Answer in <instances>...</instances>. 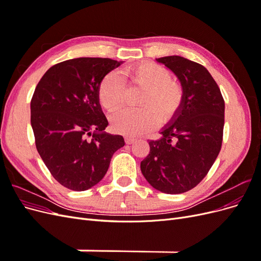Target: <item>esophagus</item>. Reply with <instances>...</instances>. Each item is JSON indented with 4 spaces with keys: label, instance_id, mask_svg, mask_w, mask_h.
Returning a JSON list of instances; mask_svg holds the SVG:
<instances>
[{
    "label": "esophagus",
    "instance_id": "34e87169",
    "mask_svg": "<svg viewBox=\"0 0 261 261\" xmlns=\"http://www.w3.org/2000/svg\"><path fill=\"white\" fill-rule=\"evenodd\" d=\"M135 140H136V138L130 137V136H126L125 137V143L127 144V145H132L133 143H135Z\"/></svg>",
    "mask_w": 261,
    "mask_h": 261
}]
</instances>
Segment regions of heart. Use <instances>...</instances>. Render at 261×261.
<instances>
[{"mask_svg":"<svg viewBox=\"0 0 261 261\" xmlns=\"http://www.w3.org/2000/svg\"><path fill=\"white\" fill-rule=\"evenodd\" d=\"M133 86L144 88L137 109H126L112 116L113 129L122 135L138 136L152 129L159 121L167 123L174 118L183 107L185 92L178 82L172 80L170 70L154 62H143L124 69ZM101 107L108 112L122 108L125 100V84L116 72L107 74L98 89Z\"/></svg>","mask_w":261,"mask_h":261,"instance_id":"1","label":"heart"}]
</instances>
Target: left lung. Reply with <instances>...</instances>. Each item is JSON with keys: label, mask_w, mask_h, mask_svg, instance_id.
Returning a JSON list of instances; mask_svg holds the SVG:
<instances>
[{"label": "left lung", "mask_w": 261, "mask_h": 261, "mask_svg": "<svg viewBox=\"0 0 261 261\" xmlns=\"http://www.w3.org/2000/svg\"><path fill=\"white\" fill-rule=\"evenodd\" d=\"M169 67L183 86L184 103L174 122L140 162L148 183L165 194L191 191L208 174L221 150L224 99L206 67L178 55L156 60Z\"/></svg>", "instance_id": "left-lung-1"}]
</instances>
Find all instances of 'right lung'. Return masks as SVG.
<instances>
[{
    "instance_id": "right-lung-1",
    "label": "right lung",
    "mask_w": 261,
    "mask_h": 261,
    "mask_svg": "<svg viewBox=\"0 0 261 261\" xmlns=\"http://www.w3.org/2000/svg\"><path fill=\"white\" fill-rule=\"evenodd\" d=\"M123 62L78 58L58 63L39 81L30 102V121L39 154L52 176L70 191L98 184L113 153L125 143L103 130L98 89Z\"/></svg>"
}]
</instances>
